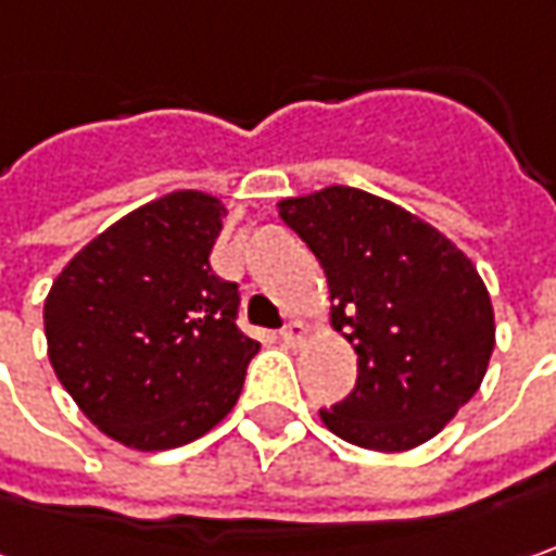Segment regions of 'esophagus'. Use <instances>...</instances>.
I'll use <instances>...</instances> for the list:
<instances>
[{
	"mask_svg": "<svg viewBox=\"0 0 556 556\" xmlns=\"http://www.w3.org/2000/svg\"><path fill=\"white\" fill-rule=\"evenodd\" d=\"M304 339H307V326H304L302 320H292V324L282 329V342L292 345V349L304 345Z\"/></svg>",
	"mask_w": 556,
	"mask_h": 556,
	"instance_id": "1",
	"label": "esophagus"
}]
</instances>
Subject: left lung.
Returning a JSON list of instances; mask_svg holds the SVG:
<instances>
[{"mask_svg":"<svg viewBox=\"0 0 556 556\" xmlns=\"http://www.w3.org/2000/svg\"><path fill=\"white\" fill-rule=\"evenodd\" d=\"M277 207L317 254L329 324L357 354V386L320 410L326 429L386 454L439 435L479 392L495 351V311L470 257L417 214L354 186Z\"/></svg>","mask_w":556,"mask_h":556,"instance_id":"1","label":"left lung"}]
</instances>
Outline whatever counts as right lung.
Returning a JSON list of instances; mask_svg holds the SVG:
<instances>
[{
	"instance_id": "obj_1",
	"label": "right lung",
	"mask_w": 556,
	"mask_h": 556,
	"mask_svg": "<svg viewBox=\"0 0 556 556\" xmlns=\"http://www.w3.org/2000/svg\"><path fill=\"white\" fill-rule=\"evenodd\" d=\"M224 217L207 192H167L99 232L46 295L49 364L121 445L195 442L239 401L261 345L236 326L239 286L211 267Z\"/></svg>"
}]
</instances>
